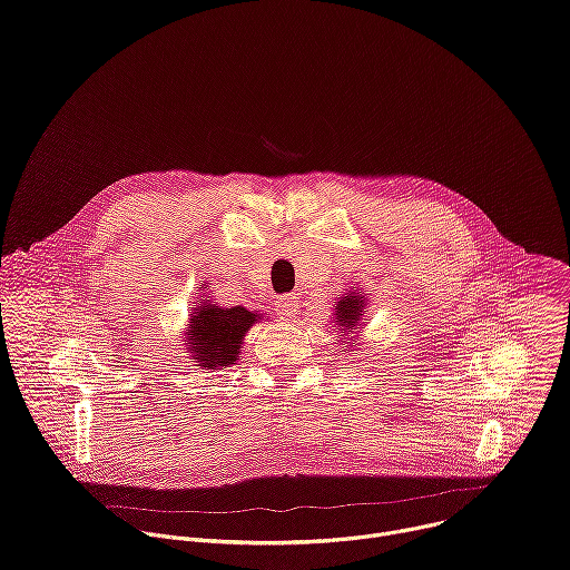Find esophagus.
I'll return each instance as SVG.
<instances>
[{
	"mask_svg": "<svg viewBox=\"0 0 570 570\" xmlns=\"http://www.w3.org/2000/svg\"><path fill=\"white\" fill-rule=\"evenodd\" d=\"M297 308H299V299H297L295 295H284V297H279L277 315L284 317V320H288V317H295Z\"/></svg>",
	"mask_w": 570,
	"mask_h": 570,
	"instance_id": "34e87169",
	"label": "esophagus"
}]
</instances>
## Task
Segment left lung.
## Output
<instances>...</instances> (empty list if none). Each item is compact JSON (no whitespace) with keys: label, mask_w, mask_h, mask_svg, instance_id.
<instances>
[{"label":"left lung","mask_w":570,"mask_h":570,"mask_svg":"<svg viewBox=\"0 0 570 570\" xmlns=\"http://www.w3.org/2000/svg\"><path fill=\"white\" fill-rule=\"evenodd\" d=\"M363 297H358L356 293H345V297L338 302V313H336V322L341 324V332L345 334V330L358 327V320L363 315Z\"/></svg>","instance_id":"1"}]
</instances>
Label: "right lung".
<instances>
[{
	"mask_svg": "<svg viewBox=\"0 0 570 570\" xmlns=\"http://www.w3.org/2000/svg\"><path fill=\"white\" fill-rule=\"evenodd\" d=\"M259 317L243 308H220L216 304L203 302L191 315V324L187 332V343L191 354L198 358L203 367H223L236 361L240 350V338L253 327Z\"/></svg>",
	"mask_w": 570,
	"mask_h": 570,
	"instance_id": "right-lung-1",
	"label": "right lung"
}]
</instances>
